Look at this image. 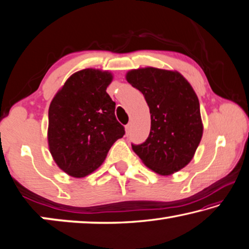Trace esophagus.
<instances>
[{
    "instance_id": "obj_1",
    "label": "esophagus",
    "mask_w": 249,
    "mask_h": 249,
    "mask_svg": "<svg viewBox=\"0 0 249 249\" xmlns=\"http://www.w3.org/2000/svg\"><path fill=\"white\" fill-rule=\"evenodd\" d=\"M130 130H131V124H128L127 125H125V132H127V134H129V132H130Z\"/></svg>"
}]
</instances>
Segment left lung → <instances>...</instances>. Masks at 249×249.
I'll return each instance as SVG.
<instances>
[{"instance_id": "obj_1", "label": "left lung", "mask_w": 249, "mask_h": 249, "mask_svg": "<svg viewBox=\"0 0 249 249\" xmlns=\"http://www.w3.org/2000/svg\"><path fill=\"white\" fill-rule=\"evenodd\" d=\"M125 78L143 93L151 115L148 139L132 150L158 174L178 172L192 160L202 139L196 93L178 71L146 67L128 71Z\"/></svg>"}]
</instances>
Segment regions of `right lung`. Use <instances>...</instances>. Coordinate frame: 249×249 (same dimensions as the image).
I'll list each match as a JSON object with an SVG mask.
<instances>
[{
    "label": "right lung",
    "instance_id": "right-lung-1",
    "mask_svg": "<svg viewBox=\"0 0 249 249\" xmlns=\"http://www.w3.org/2000/svg\"><path fill=\"white\" fill-rule=\"evenodd\" d=\"M109 71L87 68L72 74L48 109L47 139L56 164L74 178H84L103 164L124 128L116 119V103L106 91Z\"/></svg>",
    "mask_w": 249,
    "mask_h": 249
}]
</instances>
